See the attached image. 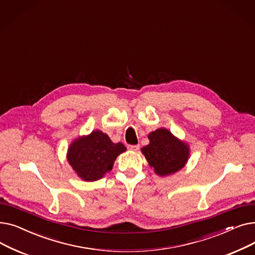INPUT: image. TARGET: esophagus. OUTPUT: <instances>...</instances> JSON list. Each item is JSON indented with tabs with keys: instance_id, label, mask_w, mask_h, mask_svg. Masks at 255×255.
Wrapping results in <instances>:
<instances>
[{
	"instance_id": "esophagus-1",
	"label": "esophagus",
	"mask_w": 255,
	"mask_h": 255,
	"mask_svg": "<svg viewBox=\"0 0 255 255\" xmlns=\"http://www.w3.org/2000/svg\"><path fill=\"white\" fill-rule=\"evenodd\" d=\"M128 150H131V151H138L139 150V145L138 144H128Z\"/></svg>"
}]
</instances>
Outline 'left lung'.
Wrapping results in <instances>:
<instances>
[{
    "label": "left lung",
    "mask_w": 255,
    "mask_h": 255,
    "mask_svg": "<svg viewBox=\"0 0 255 255\" xmlns=\"http://www.w3.org/2000/svg\"><path fill=\"white\" fill-rule=\"evenodd\" d=\"M149 144L142 146L141 153L154 172L160 177L176 173L187 163L190 156L189 144L179 139L166 128L149 133Z\"/></svg>",
    "instance_id": "1"
}]
</instances>
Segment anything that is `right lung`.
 I'll return each mask as SVG.
<instances>
[{"label": "right lung", "instance_id": "obj_1", "mask_svg": "<svg viewBox=\"0 0 255 255\" xmlns=\"http://www.w3.org/2000/svg\"><path fill=\"white\" fill-rule=\"evenodd\" d=\"M126 152L122 142H113L106 133L94 130L88 135L75 138L67 151V160L82 180H100L112 170L117 157Z\"/></svg>", "mask_w": 255, "mask_h": 255}]
</instances>
